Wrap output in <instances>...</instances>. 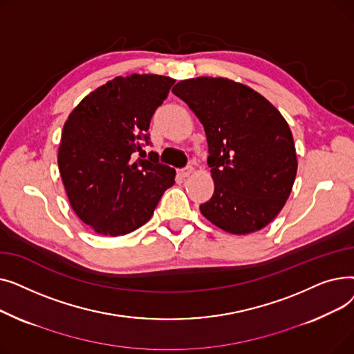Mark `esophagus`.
Returning <instances> with one entry per match:
<instances>
[{"instance_id": "esophagus-1", "label": "esophagus", "mask_w": 354, "mask_h": 354, "mask_svg": "<svg viewBox=\"0 0 354 354\" xmlns=\"http://www.w3.org/2000/svg\"><path fill=\"white\" fill-rule=\"evenodd\" d=\"M192 172H194V167H192V166H187V167H183V169H179L178 174H179L182 178H188Z\"/></svg>"}]
</instances>
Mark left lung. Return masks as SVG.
Instances as JSON below:
<instances>
[{
    "mask_svg": "<svg viewBox=\"0 0 354 354\" xmlns=\"http://www.w3.org/2000/svg\"><path fill=\"white\" fill-rule=\"evenodd\" d=\"M172 91L207 133L215 191L202 215L235 235L264 228L286 205L297 174L286 119L259 93L228 79L182 80Z\"/></svg>",
    "mask_w": 354,
    "mask_h": 354,
    "instance_id": "obj_1",
    "label": "left lung"
}]
</instances>
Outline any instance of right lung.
I'll return each mask as SVG.
<instances>
[{"instance_id":"right-lung-1","label":"right lung","mask_w":354,"mask_h":354,"mask_svg":"<svg viewBox=\"0 0 354 354\" xmlns=\"http://www.w3.org/2000/svg\"><path fill=\"white\" fill-rule=\"evenodd\" d=\"M175 80L156 74L116 77L91 91L63 127L59 169L77 216L97 234L118 236L151 219L175 169L151 145L149 124ZM144 153L136 159V152ZM140 153V154H141Z\"/></svg>"}]
</instances>
